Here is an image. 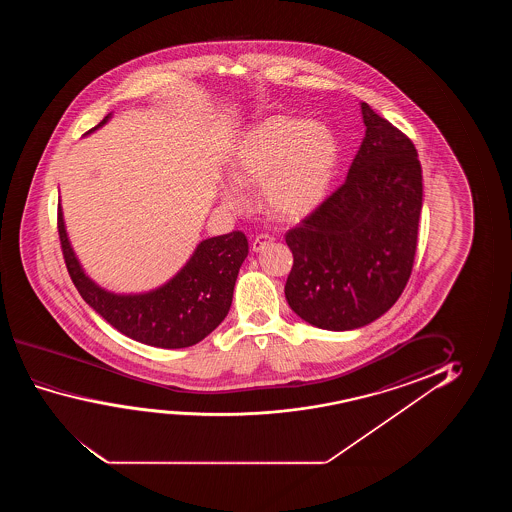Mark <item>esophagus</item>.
<instances>
[{"instance_id": "obj_1", "label": "esophagus", "mask_w": 512, "mask_h": 512, "mask_svg": "<svg viewBox=\"0 0 512 512\" xmlns=\"http://www.w3.org/2000/svg\"><path fill=\"white\" fill-rule=\"evenodd\" d=\"M273 243V238L269 236V234H259V236H255L252 241V250L253 252H260V250H264L267 245H271Z\"/></svg>"}]
</instances>
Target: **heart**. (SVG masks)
<instances>
[{"mask_svg": "<svg viewBox=\"0 0 512 512\" xmlns=\"http://www.w3.org/2000/svg\"><path fill=\"white\" fill-rule=\"evenodd\" d=\"M337 164V143L318 122L273 115L252 127L239 143L232 173L243 185H259L262 203L274 218L306 217L322 203ZM225 204L243 208L236 183L222 190Z\"/></svg>", "mask_w": 512, "mask_h": 512, "instance_id": "b5f03b06", "label": "heart"}]
</instances>
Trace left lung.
Wrapping results in <instances>:
<instances>
[{
	"instance_id": "8db88e82",
	"label": "left lung",
	"mask_w": 512,
	"mask_h": 512,
	"mask_svg": "<svg viewBox=\"0 0 512 512\" xmlns=\"http://www.w3.org/2000/svg\"><path fill=\"white\" fill-rule=\"evenodd\" d=\"M365 138L350 171L285 236L288 306L325 330L364 327L404 292L416 255L423 183L413 141L362 103Z\"/></svg>"
}]
</instances>
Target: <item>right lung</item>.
<instances>
[{"mask_svg":"<svg viewBox=\"0 0 512 512\" xmlns=\"http://www.w3.org/2000/svg\"><path fill=\"white\" fill-rule=\"evenodd\" d=\"M108 119L110 115L87 134ZM57 231L68 273L82 299L124 336L168 350L199 343L224 322L239 267L248 255V239L241 231L204 239L182 271L164 287L148 294L117 295L85 276L66 236L61 206Z\"/></svg>","mask_w":512,"mask_h":512,"instance_id":"right-lung-1","label":"right lung"}]
</instances>
